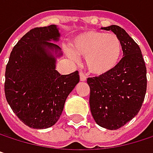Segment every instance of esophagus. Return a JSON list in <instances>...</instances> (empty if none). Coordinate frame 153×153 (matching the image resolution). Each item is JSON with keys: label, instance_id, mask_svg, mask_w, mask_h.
Returning <instances> with one entry per match:
<instances>
[{"label": "esophagus", "instance_id": "obj_1", "mask_svg": "<svg viewBox=\"0 0 153 153\" xmlns=\"http://www.w3.org/2000/svg\"><path fill=\"white\" fill-rule=\"evenodd\" d=\"M86 79H87V77L84 75V74L80 73L79 74V80L80 81H86Z\"/></svg>", "mask_w": 153, "mask_h": 153}]
</instances>
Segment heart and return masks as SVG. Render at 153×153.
<instances>
[{
	"label": "heart",
	"instance_id": "obj_1",
	"mask_svg": "<svg viewBox=\"0 0 153 153\" xmlns=\"http://www.w3.org/2000/svg\"><path fill=\"white\" fill-rule=\"evenodd\" d=\"M122 43L113 33L97 30H88L76 35L67 56L76 59V56L85 57L88 71L97 76L111 73L116 68L122 55Z\"/></svg>",
	"mask_w": 153,
	"mask_h": 153
}]
</instances>
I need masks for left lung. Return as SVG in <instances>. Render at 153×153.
I'll use <instances>...</instances> for the list:
<instances>
[{
	"instance_id": "8db88e82",
	"label": "left lung",
	"mask_w": 153,
	"mask_h": 153,
	"mask_svg": "<svg viewBox=\"0 0 153 153\" xmlns=\"http://www.w3.org/2000/svg\"><path fill=\"white\" fill-rule=\"evenodd\" d=\"M103 29L120 38L124 56L111 73L88 79L89 105L97 125L115 130L131 120L142 107L147 88L146 66L137 43L123 28L112 25Z\"/></svg>"
}]
</instances>
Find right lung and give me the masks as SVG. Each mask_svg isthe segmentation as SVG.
<instances>
[{"label":"right lung","instance_id":"1","mask_svg":"<svg viewBox=\"0 0 153 153\" xmlns=\"http://www.w3.org/2000/svg\"><path fill=\"white\" fill-rule=\"evenodd\" d=\"M56 25L36 27L13 48L5 72V97L18 119L29 128L43 129L59 120L65 103L79 81L78 71L61 75L56 70L62 56Z\"/></svg>","mask_w":153,"mask_h":153}]
</instances>
